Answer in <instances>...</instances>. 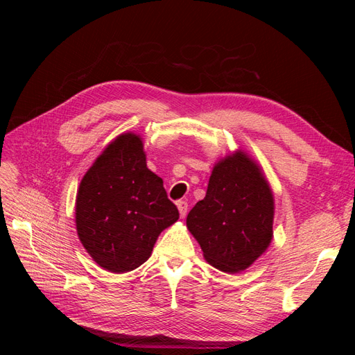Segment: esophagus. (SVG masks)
<instances>
[{
	"label": "esophagus",
	"mask_w": 355,
	"mask_h": 355,
	"mask_svg": "<svg viewBox=\"0 0 355 355\" xmlns=\"http://www.w3.org/2000/svg\"><path fill=\"white\" fill-rule=\"evenodd\" d=\"M176 204H178V209H179V213H180V218H185L187 211H188V202L184 201V200H180Z\"/></svg>",
	"instance_id": "esophagus-1"
}]
</instances>
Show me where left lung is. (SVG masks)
Returning a JSON list of instances; mask_svg holds the SVG:
<instances>
[{
  "label": "left lung",
  "instance_id": "8db88e82",
  "mask_svg": "<svg viewBox=\"0 0 355 355\" xmlns=\"http://www.w3.org/2000/svg\"><path fill=\"white\" fill-rule=\"evenodd\" d=\"M272 219L270 185L259 167L237 153L214 166L206 197L188 213L187 227L210 265L239 272L270 245Z\"/></svg>",
  "mask_w": 355,
  "mask_h": 355
}]
</instances>
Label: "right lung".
<instances>
[{
    "mask_svg": "<svg viewBox=\"0 0 355 355\" xmlns=\"http://www.w3.org/2000/svg\"><path fill=\"white\" fill-rule=\"evenodd\" d=\"M179 219L163 179L146 167L141 137L118 136L84 175L75 222L84 249L111 272H127L151 256L159 232Z\"/></svg>",
    "mask_w": 355,
    "mask_h": 355,
    "instance_id": "obj_1",
    "label": "right lung"
}]
</instances>
